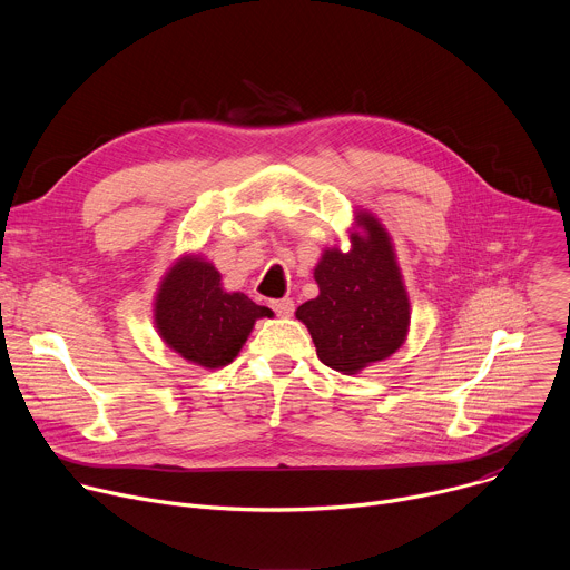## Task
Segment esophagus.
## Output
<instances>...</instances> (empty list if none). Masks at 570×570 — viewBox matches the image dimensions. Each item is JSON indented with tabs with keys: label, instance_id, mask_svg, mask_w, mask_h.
Returning a JSON list of instances; mask_svg holds the SVG:
<instances>
[{
	"label": "esophagus",
	"instance_id": "esophagus-1",
	"mask_svg": "<svg viewBox=\"0 0 570 570\" xmlns=\"http://www.w3.org/2000/svg\"><path fill=\"white\" fill-rule=\"evenodd\" d=\"M271 306H273V311H275L279 317H291L293 311H295V304H293V299H288V297H284V299H273Z\"/></svg>",
	"mask_w": 570,
	"mask_h": 570
}]
</instances>
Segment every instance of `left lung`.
<instances>
[{"label":"left lung","mask_w":570,"mask_h":570,"mask_svg":"<svg viewBox=\"0 0 570 570\" xmlns=\"http://www.w3.org/2000/svg\"><path fill=\"white\" fill-rule=\"evenodd\" d=\"M352 248L322 253L313 277L320 295L297 306L317 358L343 374H358L392 356L409 336L411 299L394 246L370 212H356Z\"/></svg>","instance_id":"obj_1"}]
</instances>
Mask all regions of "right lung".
Here are the masks:
<instances>
[{"mask_svg":"<svg viewBox=\"0 0 570 570\" xmlns=\"http://www.w3.org/2000/svg\"><path fill=\"white\" fill-rule=\"evenodd\" d=\"M268 306L227 293L220 273L200 255L180 257L161 279L153 320L159 338L194 365L216 370L236 358Z\"/></svg>","mask_w":570,"mask_h":570,"instance_id":"add662e5","label":"right lung"}]
</instances>
